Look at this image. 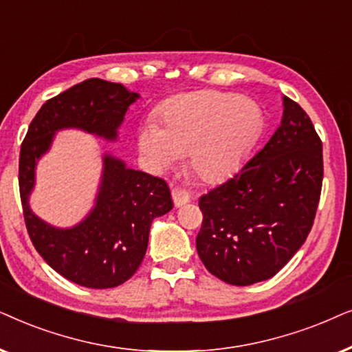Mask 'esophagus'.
<instances>
[{"label": "esophagus", "instance_id": "34e87169", "mask_svg": "<svg viewBox=\"0 0 352 352\" xmlns=\"http://www.w3.org/2000/svg\"><path fill=\"white\" fill-rule=\"evenodd\" d=\"M172 199L177 208H182V206L190 203V193L182 188H172Z\"/></svg>", "mask_w": 352, "mask_h": 352}]
</instances>
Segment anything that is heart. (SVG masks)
<instances>
[{
	"mask_svg": "<svg viewBox=\"0 0 352 352\" xmlns=\"http://www.w3.org/2000/svg\"><path fill=\"white\" fill-rule=\"evenodd\" d=\"M138 132V149L149 170L162 175L188 154L191 170L214 184L241 166L262 132L256 101L219 90L172 98Z\"/></svg>",
	"mask_w": 352,
	"mask_h": 352,
	"instance_id": "obj_1",
	"label": "heart"
}]
</instances>
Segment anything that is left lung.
<instances>
[{"mask_svg": "<svg viewBox=\"0 0 352 352\" xmlns=\"http://www.w3.org/2000/svg\"><path fill=\"white\" fill-rule=\"evenodd\" d=\"M265 146L230 180L201 196L196 250L210 274L248 287L282 270L311 232L323 179L322 142L298 102Z\"/></svg>", "mask_w": 352, "mask_h": 352, "instance_id": "8db88e82", "label": "left lung"}]
</instances>
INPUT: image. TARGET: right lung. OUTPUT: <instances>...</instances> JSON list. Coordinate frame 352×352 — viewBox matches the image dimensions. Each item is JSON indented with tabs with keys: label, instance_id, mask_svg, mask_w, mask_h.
Segmentation results:
<instances>
[{
	"label": "right lung",
	"instance_id": "obj_1",
	"mask_svg": "<svg viewBox=\"0 0 352 352\" xmlns=\"http://www.w3.org/2000/svg\"><path fill=\"white\" fill-rule=\"evenodd\" d=\"M140 95L122 83L90 78L46 101L32 120L19 159V188L27 232L46 264L80 287L104 289L132 277L146 254L153 220L173 208L170 190L157 177L127 167L102 153L98 193L85 217L54 227L30 208L36 166L60 130H82L114 143L130 104Z\"/></svg>",
	"mask_w": 352,
	"mask_h": 352
}]
</instances>
